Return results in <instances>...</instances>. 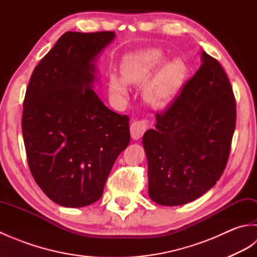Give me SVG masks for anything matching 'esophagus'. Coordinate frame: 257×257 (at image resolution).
I'll use <instances>...</instances> for the list:
<instances>
[{
    "label": "esophagus",
    "mask_w": 257,
    "mask_h": 257,
    "mask_svg": "<svg viewBox=\"0 0 257 257\" xmlns=\"http://www.w3.org/2000/svg\"><path fill=\"white\" fill-rule=\"evenodd\" d=\"M148 129V123L146 120H135V121L130 124V134H132V138L134 140H138Z\"/></svg>",
    "instance_id": "esophagus-1"
}]
</instances>
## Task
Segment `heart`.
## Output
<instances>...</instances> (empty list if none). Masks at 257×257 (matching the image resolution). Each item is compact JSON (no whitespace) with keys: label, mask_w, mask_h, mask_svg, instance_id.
Returning <instances> with one entry per match:
<instances>
[{"label":"heart","mask_w":257,"mask_h":257,"mask_svg":"<svg viewBox=\"0 0 257 257\" xmlns=\"http://www.w3.org/2000/svg\"><path fill=\"white\" fill-rule=\"evenodd\" d=\"M165 61V53L158 48H148L129 54L123 58L120 66L122 78L114 74L109 75V90L113 95L125 96L128 92L125 82L134 86L143 85ZM187 75L188 67L181 58H173L163 64L145 85V100L158 108L167 105L181 91Z\"/></svg>","instance_id":"heart-1"}]
</instances>
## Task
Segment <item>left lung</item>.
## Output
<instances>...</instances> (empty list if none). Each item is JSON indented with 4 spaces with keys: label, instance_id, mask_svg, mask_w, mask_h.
Listing matches in <instances>:
<instances>
[{
    "label": "left lung",
    "instance_id": "left-lung-1",
    "mask_svg": "<svg viewBox=\"0 0 257 257\" xmlns=\"http://www.w3.org/2000/svg\"><path fill=\"white\" fill-rule=\"evenodd\" d=\"M198 72L143 144L148 160L149 196L167 206L203 195L222 176L236 123V102L221 64L202 51Z\"/></svg>",
    "mask_w": 257,
    "mask_h": 257
}]
</instances>
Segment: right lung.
Segmentation results:
<instances>
[{
    "mask_svg": "<svg viewBox=\"0 0 257 257\" xmlns=\"http://www.w3.org/2000/svg\"><path fill=\"white\" fill-rule=\"evenodd\" d=\"M113 32H66L41 59L26 89L22 133L38 187L55 203L98 201L118 156L130 143L129 117L92 90L97 56Z\"/></svg>",
    "mask_w": 257,
    "mask_h": 257,
    "instance_id": "right-lung-1",
    "label": "right lung"
}]
</instances>
